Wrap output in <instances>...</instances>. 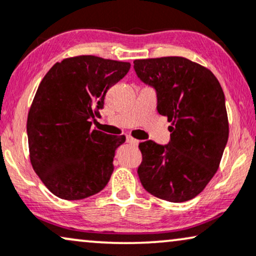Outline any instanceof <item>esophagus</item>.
<instances>
[{
    "mask_svg": "<svg viewBox=\"0 0 256 256\" xmlns=\"http://www.w3.org/2000/svg\"><path fill=\"white\" fill-rule=\"evenodd\" d=\"M126 140H128V143L132 144V146H138V143H140V140H134V137H131V136H128V137H126Z\"/></svg>",
    "mask_w": 256,
    "mask_h": 256,
    "instance_id": "esophagus-1",
    "label": "esophagus"
}]
</instances>
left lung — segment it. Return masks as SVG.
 <instances>
[{"label":"left lung","mask_w":256,"mask_h":256,"mask_svg":"<svg viewBox=\"0 0 256 256\" xmlns=\"http://www.w3.org/2000/svg\"><path fill=\"white\" fill-rule=\"evenodd\" d=\"M142 81L158 92V112L168 116L167 146L140 143L138 176L150 194L172 202L193 199L216 174L229 137L226 98L208 68L184 57L134 60Z\"/></svg>","instance_id":"1"}]
</instances>
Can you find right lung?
<instances>
[{"instance_id":"add662e5","label":"right lung","mask_w":256,"mask_h":256,"mask_svg":"<svg viewBox=\"0 0 256 256\" xmlns=\"http://www.w3.org/2000/svg\"><path fill=\"white\" fill-rule=\"evenodd\" d=\"M128 62L82 54L64 58L40 82L27 116L30 164L58 198L80 200L104 188L125 136L92 128L107 90Z\"/></svg>"}]
</instances>
